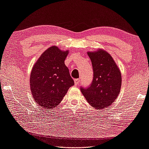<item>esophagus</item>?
Wrapping results in <instances>:
<instances>
[{
	"instance_id": "obj_1",
	"label": "esophagus",
	"mask_w": 149,
	"mask_h": 149,
	"mask_svg": "<svg viewBox=\"0 0 149 149\" xmlns=\"http://www.w3.org/2000/svg\"><path fill=\"white\" fill-rule=\"evenodd\" d=\"M80 79H74V82H75V85H78L80 83Z\"/></svg>"
}]
</instances>
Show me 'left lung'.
I'll use <instances>...</instances> for the list:
<instances>
[{"mask_svg":"<svg viewBox=\"0 0 149 149\" xmlns=\"http://www.w3.org/2000/svg\"><path fill=\"white\" fill-rule=\"evenodd\" d=\"M91 61L93 78L91 84L81 91L92 107L100 110L115 101L121 87V74L112 57L104 50L88 53Z\"/></svg>","mask_w":149,"mask_h":149,"instance_id":"1","label":"left lung"}]
</instances>
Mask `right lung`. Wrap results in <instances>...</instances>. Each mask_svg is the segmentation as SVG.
<instances>
[{"label": "right lung", "mask_w": 149, "mask_h": 149, "mask_svg": "<svg viewBox=\"0 0 149 149\" xmlns=\"http://www.w3.org/2000/svg\"><path fill=\"white\" fill-rule=\"evenodd\" d=\"M68 53V51H61L52 46L44 52L32 68L31 91L36 102L43 108L56 107L74 84L64 63Z\"/></svg>", "instance_id": "right-lung-1"}]
</instances>
